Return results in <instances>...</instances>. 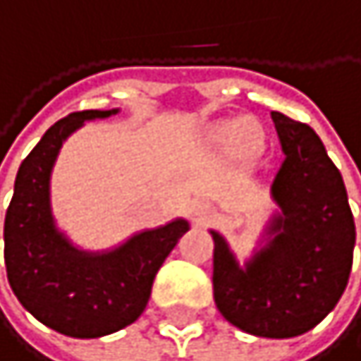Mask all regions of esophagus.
I'll list each match as a JSON object with an SVG mask.
<instances>
[{
    "mask_svg": "<svg viewBox=\"0 0 361 361\" xmlns=\"http://www.w3.org/2000/svg\"><path fill=\"white\" fill-rule=\"evenodd\" d=\"M195 216L199 222H207L214 216V207L205 201H199V203H195Z\"/></svg>",
    "mask_w": 361,
    "mask_h": 361,
    "instance_id": "esophagus-1",
    "label": "esophagus"
}]
</instances>
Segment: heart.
<instances>
[{"mask_svg":"<svg viewBox=\"0 0 361 361\" xmlns=\"http://www.w3.org/2000/svg\"><path fill=\"white\" fill-rule=\"evenodd\" d=\"M214 137L220 143H247L250 147H256L260 143V133L256 124H252L247 118L226 120L214 128Z\"/></svg>","mask_w":361,"mask_h":361,"instance_id":"obj_1","label":"heart"}]
</instances>
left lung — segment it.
<instances>
[{"mask_svg": "<svg viewBox=\"0 0 361 361\" xmlns=\"http://www.w3.org/2000/svg\"><path fill=\"white\" fill-rule=\"evenodd\" d=\"M286 154L271 186L279 212L264 245L241 267L214 237V300L226 322L264 338L315 328L341 300L355 247V222L341 171L317 133L271 111Z\"/></svg>", "mask_w": 361, "mask_h": 361, "instance_id": "obj_1", "label": "left lung"}]
</instances>
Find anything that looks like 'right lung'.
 Segmentation results:
<instances>
[{
    "label": "right lung",
    "mask_w": 361,
    "mask_h": 361,
    "mask_svg": "<svg viewBox=\"0 0 361 361\" xmlns=\"http://www.w3.org/2000/svg\"><path fill=\"white\" fill-rule=\"evenodd\" d=\"M114 114L118 109H86L54 122L20 162L6 212L4 260L14 296L37 322L73 338H99L133 324L164 258L190 228L177 218L109 252L78 250L56 228L50 175L59 149L84 120Z\"/></svg>",
    "instance_id": "add662e5"
}]
</instances>
